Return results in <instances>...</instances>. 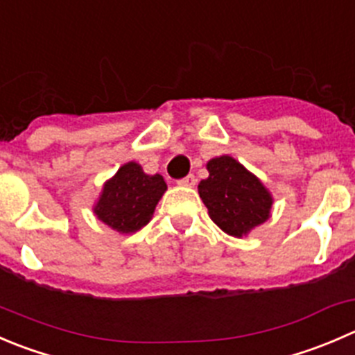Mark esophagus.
Returning a JSON list of instances; mask_svg holds the SVG:
<instances>
[{
	"mask_svg": "<svg viewBox=\"0 0 355 355\" xmlns=\"http://www.w3.org/2000/svg\"><path fill=\"white\" fill-rule=\"evenodd\" d=\"M178 185H182V187H194L196 177L194 175H187V177H184L182 180H178Z\"/></svg>",
	"mask_w": 355,
	"mask_h": 355,
	"instance_id": "34e87169",
	"label": "esophagus"
}]
</instances>
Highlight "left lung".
<instances>
[{"instance_id":"1","label":"left lung","mask_w":355,"mask_h":355,"mask_svg":"<svg viewBox=\"0 0 355 355\" xmlns=\"http://www.w3.org/2000/svg\"><path fill=\"white\" fill-rule=\"evenodd\" d=\"M209 177L198 185L209 218L229 236L243 237L270 216L272 196L260 178L230 156L206 164Z\"/></svg>"}]
</instances>
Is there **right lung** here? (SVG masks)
<instances>
[{
    "label": "right lung",
    "mask_w": 355,
    "mask_h": 355,
    "mask_svg": "<svg viewBox=\"0 0 355 355\" xmlns=\"http://www.w3.org/2000/svg\"><path fill=\"white\" fill-rule=\"evenodd\" d=\"M166 189L159 173L147 175L139 163L130 161L105 182L94 213L119 234L137 232L150 222Z\"/></svg>",
    "instance_id": "add662e5"
}]
</instances>
